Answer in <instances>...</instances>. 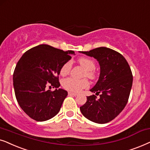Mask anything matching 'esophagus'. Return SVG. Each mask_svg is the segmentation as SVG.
<instances>
[{"label": "esophagus", "mask_w": 150, "mask_h": 150, "mask_svg": "<svg viewBox=\"0 0 150 150\" xmlns=\"http://www.w3.org/2000/svg\"><path fill=\"white\" fill-rule=\"evenodd\" d=\"M69 95H73V96H77V94L75 93H73V92H69Z\"/></svg>", "instance_id": "obj_1"}]
</instances>
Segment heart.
Segmentation results:
<instances>
[{
  "mask_svg": "<svg viewBox=\"0 0 150 150\" xmlns=\"http://www.w3.org/2000/svg\"><path fill=\"white\" fill-rule=\"evenodd\" d=\"M79 64L86 71L85 75L88 78L93 79L96 76L95 72L94 71V69L95 68V63L93 59L88 57H82L78 59ZM71 69V62H67L65 63L60 69V73L62 75H66L69 73ZM63 86L66 89L74 92H79L81 89L83 88H86L88 86V82L85 79L83 80H76L73 78H68L63 81Z\"/></svg>",
  "mask_w": 150,
  "mask_h": 150,
  "instance_id": "b5f03b06",
  "label": "heart"
}]
</instances>
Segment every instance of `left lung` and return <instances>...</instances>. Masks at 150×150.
Wrapping results in <instances>:
<instances>
[{
    "label": "left lung",
    "mask_w": 150,
    "mask_h": 150,
    "mask_svg": "<svg viewBox=\"0 0 150 150\" xmlns=\"http://www.w3.org/2000/svg\"><path fill=\"white\" fill-rule=\"evenodd\" d=\"M79 53L94 57L100 67L98 81L90 90L95 95L100 93V97H87L80 111L93 122L106 123L117 117L127 104L133 81L130 67L122 55L107 47Z\"/></svg>",
    "instance_id": "left-lung-1"
}]
</instances>
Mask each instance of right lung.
Wrapping results in <instances>:
<instances>
[{
  "mask_svg": "<svg viewBox=\"0 0 150 150\" xmlns=\"http://www.w3.org/2000/svg\"><path fill=\"white\" fill-rule=\"evenodd\" d=\"M70 55L75 52L40 45L26 51L18 62L13 75L16 97L31 119L45 121L59 112L68 93L59 88L58 75L62 67L71 59ZM49 85L55 91H47Z\"/></svg>",
  "mask_w": 150,
  "mask_h": 150,
  "instance_id": "right-lung-1",
  "label": "right lung"
}]
</instances>
